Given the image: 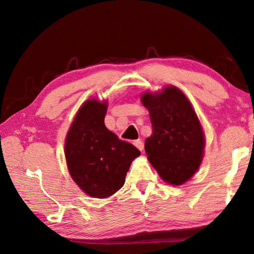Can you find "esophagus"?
Masks as SVG:
<instances>
[{
  "instance_id": "34e87169",
  "label": "esophagus",
  "mask_w": 254,
  "mask_h": 254,
  "mask_svg": "<svg viewBox=\"0 0 254 254\" xmlns=\"http://www.w3.org/2000/svg\"><path fill=\"white\" fill-rule=\"evenodd\" d=\"M133 144H134V146H135V147L137 148V149H139V150H143L144 149V144H143V142L141 141V140H136V141H134L133 142Z\"/></svg>"
}]
</instances>
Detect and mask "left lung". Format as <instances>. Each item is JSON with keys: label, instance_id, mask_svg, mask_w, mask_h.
Returning a JSON list of instances; mask_svg holds the SVG:
<instances>
[{"label": "left lung", "instance_id": "obj_1", "mask_svg": "<svg viewBox=\"0 0 254 254\" xmlns=\"http://www.w3.org/2000/svg\"><path fill=\"white\" fill-rule=\"evenodd\" d=\"M152 133L145 141L149 162L164 181L178 186L188 181L200 165L204 147L201 125L189 99L175 87L162 93H145Z\"/></svg>", "mask_w": 254, "mask_h": 254}]
</instances>
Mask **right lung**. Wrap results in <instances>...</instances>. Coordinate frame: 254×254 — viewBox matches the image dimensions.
I'll use <instances>...</instances> for the list:
<instances>
[{"label":"right lung","mask_w":254,"mask_h":254,"mask_svg":"<svg viewBox=\"0 0 254 254\" xmlns=\"http://www.w3.org/2000/svg\"><path fill=\"white\" fill-rule=\"evenodd\" d=\"M107 104L91 99L82 105L68 130L65 158L73 180L88 195L109 197L125 182L140 150L105 126Z\"/></svg>","instance_id":"obj_1"}]
</instances>
